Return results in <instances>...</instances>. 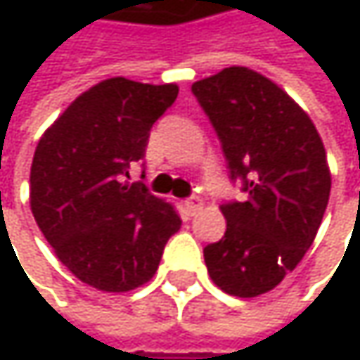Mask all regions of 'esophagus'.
Masks as SVG:
<instances>
[{
	"label": "esophagus",
	"instance_id": "obj_1",
	"mask_svg": "<svg viewBox=\"0 0 360 360\" xmlns=\"http://www.w3.org/2000/svg\"><path fill=\"white\" fill-rule=\"evenodd\" d=\"M200 208H202V200H200L198 195H191V198L185 200V210H187L189 214H195Z\"/></svg>",
	"mask_w": 360,
	"mask_h": 360
}]
</instances>
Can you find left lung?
<instances>
[{
    "mask_svg": "<svg viewBox=\"0 0 360 360\" xmlns=\"http://www.w3.org/2000/svg\"><path fill=\"white\" fill-rule=\"evenodd\" d=\"M191 91L221 139L229 177L246 191L221 206L227 231L204 260L223 292L254 298L279 285L317 236L331 189L323 141L304 110L246 66Z\"/></svg>",
    "mask_w": 360,
    "mask_h": 360,
    "instance_id": "left-lung-1",
    "label": "left lung"
}]
</instances>
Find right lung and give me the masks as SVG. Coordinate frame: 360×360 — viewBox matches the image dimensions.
<instances>
[{"instance_id":"add662e5","label":"right lung","mask_w":360,"mask_h":360,"mask_svg":"<svg viewBox=\"0 0 360 360\" xmlns=\"http://www.w3.org/2000/svg\"><path fill=\"white\" fill-rule=\"evenodd\" d=\"M179 87L106 79L81 94L39 139L31 210L56 256L83 283L129 292L150 281L181 227L175 208L129 169Z\"/></svg>"}]
</instances>
